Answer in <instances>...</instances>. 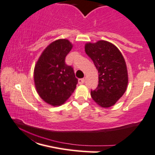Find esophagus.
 <instances>
[{"label": "esophagus", "instance_id": "esophagus-1", "mask_svg": "<svg viewBox=\"0 0 155 155\" xmlns=\"http://www.w3.org/2000/svg\"><path fill=\"white\" fill-rule=\"evenodd\" d=\"M84 82H85V80H84V78H81V79L78 80V84H84Z\"/></svg>", "mask_w": 155, "mask_h": 155}]
</instances>
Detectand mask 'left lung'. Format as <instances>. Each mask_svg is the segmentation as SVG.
Instances as JSON below:
<instances>
[{
  "label": "left lung",
  "instance_id": "left-lung-1",
  "mask_svg": "<svg viewBox=\"0 0 155 155\" xmlns=\"http://www.w3.org/2000/svg\"><path fill=\"white\" fill-rule=\"evenodd\" d=\"M85 52L98 71V87L91 91V97L101 107H110L124 95L128 84L123 55L116 45L104 40L86 43Z\"/></svg>",
  "mask_w": 155,
  "mask_h": 155
}]
</instances>
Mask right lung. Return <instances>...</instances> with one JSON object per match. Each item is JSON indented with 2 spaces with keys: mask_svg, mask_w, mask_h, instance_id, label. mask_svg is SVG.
I'll use <instances>...</instances> for the list:
<instances>
[{
  "mask_svg": "<svg viewBox=\"0 0 155 155\" xmlns=\"http://www.w3.org/2000/svg\"><path fill=\"white\" fill-rule=\"evenodd\" d=\"M72 47L68 39L55 40L43 51L35 66L36 92L43 101L53 107L63 104L78 84L73 68L65 63Z\"/></svg>",
  "mask_w": 155,
  "mask_h": 155,
  "instance_id": "right-lung-1",
  "label": "right lung"
}]
</instances>
